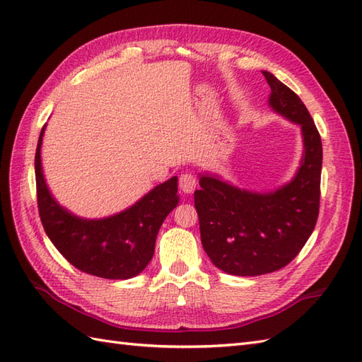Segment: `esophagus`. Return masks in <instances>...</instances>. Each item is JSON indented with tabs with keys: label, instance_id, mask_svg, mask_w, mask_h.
I'll use <instances>...</instances> for the list:
<instances>
[{
	"label": "esophagus",
	"instance_id": "esophagus-1",
	"mask_svg": "<svg viewBox=\"0 0 362 362\" xmlns=\"http://www.w3.org/2000/svg\"><path fill=\"white\" fill-rule=\"evenodd\" d=\"M180 189L182 194H192L197 189V178L192 173H182L180 176Z\"/></svg>",
	"mask_w": 362,
	"mask_h": 362
}]
</instances>
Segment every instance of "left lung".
<instances>
[{"label": "left lung", "mask_w": 362, "mask_h": 362, "mask_svg": "<svg viewBox=\"0 0 362 362\" xmlns=\"http://www.w3.org/2000/svg\"><path fill=\"white\" fill-rule=\"evenodd\" d=\"M269 105L300 125L303 158L294 180L268 194L242 190L211 175L199 176L195 209L202 245L216 268L234 276H260L286 267L316 226L322 142L299 95L268 71Z\"/></svg>", "instance_id": "left-lung-1"}]
</instances>
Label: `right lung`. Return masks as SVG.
<instances>
[{"mask_svg": "<svg viewBox=\"0 0 362 362\" xmlns=\"http://www.w3.org/2000/svg\"><path fill=\"white\" fill-rule=\"evenodd\" d=\"M45 127L35 151L38 214L54 246L77 269L103 279H130L147 267L165 216L178 204V178L159 184L127 211L108 218L85 220L52 198L42 170Z\"/></svg>", "mask_w": 362, "mask_h": 362, "instance_id": "obj_1", "label": "right lung"}]
</instances>
